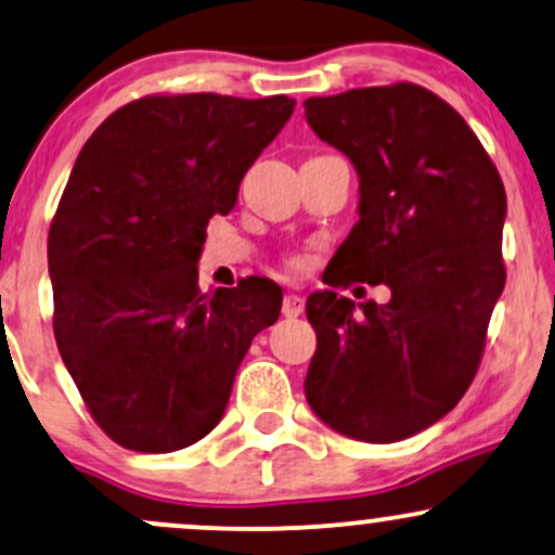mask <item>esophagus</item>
Listing matches in <instances>:
<instances>
[{
  "mask_svg": "<svg viewBox=\"0 0 555 555\" xmlns=\"http://www.w3.org/2000/svg\"><path fill=\"white\" fill-rule=\"evenodd\" d=\"M282 312L286 318H299L305 312V297L295 295V292H289V295H284V302H282Z\"/></svg>",
  "mask_w": 555,
  "mask_h": 555,
  "instance_id": "34e87169",
  "label": "esophagus"
}]
</instances>
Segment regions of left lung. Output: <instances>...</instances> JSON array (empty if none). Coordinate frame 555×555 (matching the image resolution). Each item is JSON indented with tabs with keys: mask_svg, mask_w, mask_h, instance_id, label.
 I'll return each instance as SVG.
<instances>
[{
	"mask_svg": "<svg viewBox=\"0 0 555 555\" xmlns=\"http://www.w3.org/2000/svg\"><path fill=\"white\" fill-rule=\"evenodd\" d=\"M305 118L359 176V222L331 286L385 284L390 302L307 297L318 349L305 398L359 442L413 437L447 416L476 377L506 271V193L465 118L398 82L305 100Z\"/></svg>",
	"mask_w": 555,
	"mask_h": 555,
	"instance_id": "left-lung-1",
	"label": "left lung"
}]
</instances>
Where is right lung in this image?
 Returning <instances> with one entry per match:
<instances>
[{"instance_id": "obj_1", "label": "right lung", "mask_w": 555, "mask_h": 555, "mask_svg": "<svg viewBox=\"0 0 555 555\" xmlns=\"http://www.w3.org/2000/svg\"><path fill=\"white\" fill-rule=\"evenodd\" d=\"M292 111L286 95H150L79 152L49 232L53 336L92 418L126 450L206 437L250 341L279 320L276 284L204 295L196 260Z\"/></svg>"}]
</instances>
